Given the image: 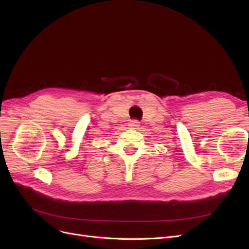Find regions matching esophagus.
<instances>
[{
	"instance_id": "1",
	"label": "esophagus",
	"mask_w": 249,
	"mask_h": 249,
	"mask_svg": "<svg viewBox=\"0 0 249 249\" xmlns=\"http://www.w3.org/2000/svg\"><path fill=\"white\" fill-rule=\"evenodd\" d=\"M130 126L132 127V129H139L140 123L138 122V120H133V122L130 123Z\"/></svg>"
}]
</instances>
